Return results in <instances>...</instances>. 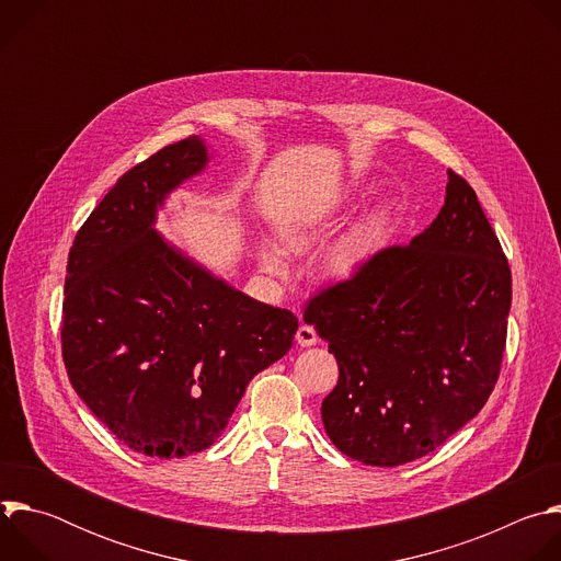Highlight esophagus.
<instances>
[{"label": "esophagus", "instance_id": "34e87169", "mask_svg": "<svg viewBox=\"0 0 561 561\" xmlns=\"http://www.w3.org/2000/svg\"><path fill=\"white\" fill-rule=\"evenodd\" d=\"M295 340H297V344L299 346H314L317 344V331L312 329V327H308V324H301L299 329H297V335H295Z\"/></svg>", "mask_w": 561, "mask_h": 561}]
</instances>
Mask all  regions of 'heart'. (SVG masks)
<instances>
[{
    "label": "heart",
    "instance_id": "1",
    "mask_svg": "<svg viewBox=\"0 0 561 561\" xmlns=\"http://www.w3.org/2000/svg\"><path fill=\"white\" fill-rule=\"evenodd\" d=\"M324 232V226L319 221H301V224H295L290 228H286L284 237H286V247L288 251L293 253H301L306 249H310L319 234ZM381 232H383V226H381V219L379 217H373L368 219L351 239L337 249V253L333 255V268L337 273H346L351 268H355L357 264H362L379 244L381 239ZM260 260H262V266L271 273V275H277V277H284L288 273V262H286V255L277 249V247H268L264 244L260 249Z\"/></svg>",
    "mask_w": 561,
    "mask_h": 561
}]
</instances>
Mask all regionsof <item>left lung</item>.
<instances>
[{
  "mask_svg": "<svg viewBox=\"0 0 561 561\" xmlns=\"http://www.w3.org/2000/svg\"><path fill=\"white\" fill-rule=\"evenodd\" d=\"M511 282L474 191L448 171L428 228L377 251L304 308L340 366L322 404L331 442L362 463L402 466L470 422L502 370Z\"/></svg>",
  "mask_w": 561,
  "mask_h": 561,
  "instance_id": "1",
  "label": "left lung"
}]
</instances>
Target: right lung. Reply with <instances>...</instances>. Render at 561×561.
Returning a JSON list of instances; mask_svg holds the SVG:
<instances>
[{"label":"right lung","mask_w":561,"mask_h":561,"mask_svg":"<svg viewBox=\"0 0 561 561\" xmlns=\"http://www.w3.org/2000/svg\"><path fill=\"white\" fill-rule=\"evenodd\" d=\"M197 135L124 173L68 253L61 357L75 392L128 448L186 457L226 428L249 381L282 359L297 317L230 288L152 230L206 164Z\"/></svg>","instance_id":"obj_1"}]
</instances>
